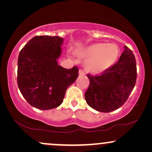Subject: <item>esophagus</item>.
<instances>
[{
  "label": "esophagus",
  "instance_id": "esophagus-1",
  "mask_svg": "<svg viewBox=\"0 0 152 152\" xmlns=\"http://www.w3.org/2000/svg\"><path fill=\"white\" fill-rule=\"evenodd\" d=\"M78 75H79V76H85V74H84V72H83V70L80 69L79 71H78Z\"/></svg>",
  "mask_w": 152,
  "mask_h": 152
}]
</instances>
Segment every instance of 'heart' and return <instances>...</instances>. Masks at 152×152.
<instances>
[{"label":"heart","mask_w":152,"mask_h":152,"mask_svg":"<svg viewBox=\"0 0 152 152\" xmlns=\"http://www.w3.org/2000/svg\"><path fill=\"white\" fill-rule=\"evenodd\" d=\"M75 54L82 58L87 59L85 69L88 72L98 74L112 67L117 60L119 50L116 45L97 43L76 49Z\"/></svg>","instance_id":"obj_1"}]
</instances>
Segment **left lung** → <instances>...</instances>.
<instances>
[{"instance_id":"8db88e82","label":"left lung","mask_w":152,"mask_h":152,"mask_svg":"<svg viewBox=\"0 0 152 152\" xmlns=\"http://www.w3.org/2000/svg\"><path fill=\"white\" fill-rule=\"evenodd\" d=\"M137 64L132 50L124 46L119 60L99 76L87 74L89 86L85 93L88 105L101 112L114 111L123 105L134 89Z\"/></svg>"}]
</instances>
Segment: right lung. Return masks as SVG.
<instances>
[{"instance_id":"1","label":"right lung","mask_w":152,"mask_h":152,"mask_svg":"<svg viewBox=\"0 0 152 152\" xmlns=\"http://www.w3.org/2000/svg\"><path fill=\"white\" fill-rule=\"evenodd\" d=\"M64 38L36 36L20 51L18 59V86L30 105L49 110L61 104L66 91L78 76L74 66L66 69L58 65Z\"/></svg>"}]
</instances>
